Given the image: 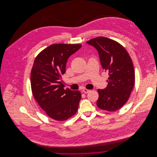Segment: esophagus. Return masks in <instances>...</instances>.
<instances>
[{"mask_svg":"<svg viewBox=\"0 0 157 157\" xmlns=\"http://www.w3.org/2000/svg\"><path fill=\"white\" fill-rule=\"evenodd\" d=\"M90 90H88V89H86V88H83V92L84 93H86V94L90 92Z\"/></svg>","mask_w":157,"mask_h":157,"instance_id":"obj_1","label":"esophagus"}]
</instances>
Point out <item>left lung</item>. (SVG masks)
<instances>
[{
	"label": "left lung",
	"mask_w": 157,
	"mask_h": 157,
	"mask_svg": "<svg viewBox=\"0 0 157 157\" xmlns=\"http://www.w3.org/2000/svg\"><path fill=\"white\" fill-rule=\"evenodd\" d=\"M86 43L97 49L101 67L109 72L107 87L97 90L99 97L97 105L106 111H115L127 102L134 86L132 59L126 49L112 39L98 37Z\"/></svg>",
	"instance_id": "8db88e82"
}]
</instances>
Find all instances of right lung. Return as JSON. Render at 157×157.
Segmentation results:
<instances>
[{"label": "right lung", "instance_id": "add662e5", "mask_svg": "<svg viewBox=\"0 0 157 157\" xmlns=\"http://www.w3.org/2000/svg\"><path fill=\"white\" fill-rule=\"evenodd\" d=\"M81 47L79 44H52L34 60L31 72L33 95L41 108L55 120H67L78 110L81 93L65 90L62 77L66 72L68 58Z\"/></svg>", "mask_w": 157, "mask_h": 157}]
</instances>
